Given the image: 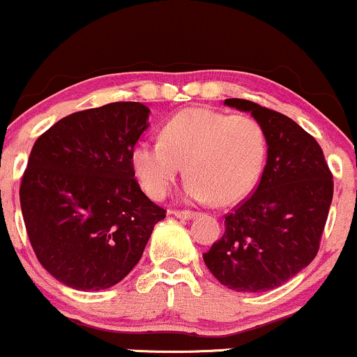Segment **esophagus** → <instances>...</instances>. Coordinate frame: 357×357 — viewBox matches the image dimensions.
I'll list each match as a JSON object with an SVG mask.
<instances>
[{
  "label": "esophagus",
  "instance_id": "34e87169",
  "mask_svg": "<svg viewBox=\"0 0 357 357\" xmlns=\"http://www.w3.org/2000/svg\"><path fill=\"white\" fill-rule=\"evenodd\" d=\"M172 214H174L176 218H179V219H193V218H197V215H199V212H195V211H174Z\"/></svg>",
  "mask_w": 357,
  "mask_h": 357
}]
</instances>
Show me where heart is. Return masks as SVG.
I'll list each match as a JSON object with an SVG mask.
<instances>
[{
    "label": "heart",
    "mask_w": 357,
    "mask_h": 357,
    "mask_svg": "<svg viewBox=\"0 0 357 357\" xmlns=\"http://www.w3.org/2000/svg\"><path fill=\"white\" fill-rule=\"evenodd\" d=\"M266 135L250 115L186 109L162 126L160 139L136 143L131 165L146 195L162 200L185 165L190 199L231 205L261 178Z\"/></svg>",
    "instance_id": "heart-1"
}]
</instances>
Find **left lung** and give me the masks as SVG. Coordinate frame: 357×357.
Segmentation results:
<instances>
[{"label":"left lung","instance_id":"1","mask_svg":"<svg viewBox=\"0 0 357 357\" xmlns=\"http://www.w3.org/2000/svg\"><path fill=\"white\" fill-rule=\"evenodd\" d=\"M225 105L250 112L262 126L268 160L255 192L226 214L225 235L204 261L228 289L273 290L318 254L333 176L318 142L290 117L242 98Z\"/></svg>","mask_w":357,"mask_h":357}]
</instances>
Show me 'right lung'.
<instances>
[{
	"label": "right lung",
	"mask_w": 357,
	"mask_h": 357,
	"mask_svg": "<svg viewBox=\"0 0 357 357\" xmlns=\"http://www.w3.org/2000/svg\"><path fill=\"white\" fill-rule=\"evenodd\" d=\"M149 114L138 102L75 112L32 146L20 183L25 229L43 268L70 289L124 280L165 218L131 165Z\"/></svg>",
	"instance_id": "right-lung-1"
}]
</instances>
